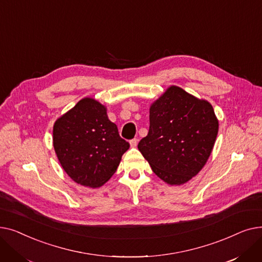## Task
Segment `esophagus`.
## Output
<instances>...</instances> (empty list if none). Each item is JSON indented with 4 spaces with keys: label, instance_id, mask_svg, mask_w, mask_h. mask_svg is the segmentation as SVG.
Segmentation results:
<instances>
[{
    "label": "esophagus",
    "instance_id": "1",
    "mask_svg": "<svg viewBox=\"0 0 262 262\" xmlns=\"http://www.w3.org/2000/svg\"><path fill=\"white\" fill-rule=\"evenodd\" d=\"M129 144H130L132 147H136L137 144H138V140H137V139H133V140L129 141Z\"/></svg>",
    "mask_w": 262,
    "mask_h": 262
}]
</instances>
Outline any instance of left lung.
I'll return each mask as SVG.
<instances>
[{
	"label": "left lung",
	"instance_id": "1",
	"mask_svg": "<svg viewBox=\"0 0 262 262\" xmlns=\"http://www.w3.org/2000/svg\"><path fill=\"white\" fill-rule=\"evenodd\" d=\"M219 121L211 104L177 86L149 107V129L138 148L153 172L171 186L195 176L207 162Z\"/></svg>",
	"mask_w": 262,
	"mask_h": 262
}]
</instances>
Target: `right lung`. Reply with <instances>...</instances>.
<instances>
[{
  "label": "right lung",
  "mask_w": 262,
  "mask_h": 262,
  "mask_svg": "<svg viewBox=\"0 0 262 262\" xmlns=\"http://www.w3.org/2000/svg\"><path fill=\"white\" fill-rule=\"evenodd\" d=\"M53 146L72 181L99 188L115 174L129 143L108 119L107 108L92 98H84L55 121Z\"/></svg>",
  "instance_id": "obj_1"
}]
</instances>
